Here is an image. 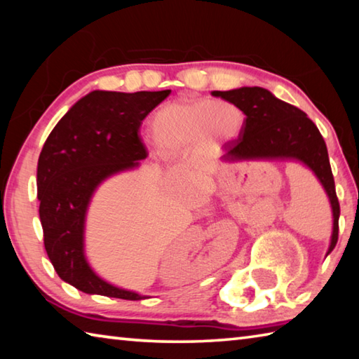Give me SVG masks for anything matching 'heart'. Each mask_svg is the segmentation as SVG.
Wrapping results in <instances>:
<instances>
[{
	"mask_svg": "<svg viewBox=\"0 0 359 359\" xmlns=\"http://www.w3.org/2000/svg\"><path fill=\"white\" fill-rule=\"evenodd\" d=\"M242 121V111L229 101L180 100L158 109L149 131L161 155H175L198 144L229 141L238 136Z\"/></svg>",
	"mask_w": 359,
	"mask_h": 359,
	"instance_id": "1",
	"label": "heart"
}]
</instances>
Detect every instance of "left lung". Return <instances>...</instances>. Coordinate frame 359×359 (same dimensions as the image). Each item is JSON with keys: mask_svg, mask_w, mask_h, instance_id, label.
Masks as SVG:
<instances>
[{"mask_svg": "<svg viewBox=\"0 0 359 359\" xmlns=\"http://www.w3.org/2000/svg\"><path fill=\"white\" fill-rule=\"evenodd\" d=\"M224 101L233 102L244 112L245 118L239 136L223 145V163L244 160L297 161L311 169L331 204L332 233L327 253L337 244L339 199L323 136L317 125L301 109L288 104L269 90L261 87H241L228 92H212Z\"/></svg>", "mask_w": 359, "mask_h": 359, "instance_id": "1", "label": "left lung"}]
</instances>
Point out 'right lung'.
<instances>
[{"label": "right lung", "instance_id": "1", "mask_svg": "<svg viewBox=\"0 0 359 359\" xmlns=\"http://www.w3.org/2000/svg\"><path fill=\"white\" fill-rule=\"evenodd\" d=\"M169 93L90 92L63 115L41 150L36 184L47 257L58 277L83 293L128 301L149 297L96 274L85 255V223L102 182L133 171L147 158L139 126Z\"/></svg>", "mask_w": 359, "mask_h": 359}]
</instances>
